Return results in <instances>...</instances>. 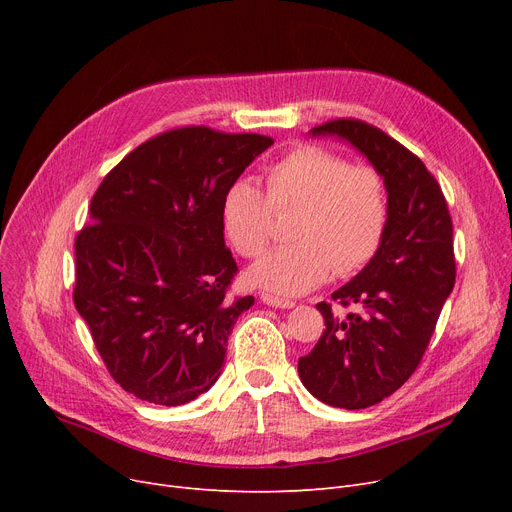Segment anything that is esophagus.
<instances>
[{
    "instance_id": "esophagus-1",
    "label": "esophagus",
    "mask_w": 512,
    "mask_h": 512,
    "mask_svg": "<svg viewBox=\"0 0 512 512\" xmlns=\"http://www.w3.org/2000/svg\"><path fill=\"white\" fill-rule=\"evenodd\" d=\"M261 301H263L265 305L276 307V309H292V307H294V301L280 299V297H274V294H267V292L261 294Z\"/></svg>"
}]
</instances>
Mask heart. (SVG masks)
Masks as SVG:
<instances>
[{
  "instance_id": "b5f03b06",
  "label": "heart",
  "mask_w": 512,
  "mask_h": 512,
  "mask_svg": "<svg viewBox=\"0 0 512 512\" xmlns=\"http://www.w3.org/2000/svg\"><path fill=\"white\" fill-rule=\"evenodd\" d=\"M267 193L253 178L234 180L222 197V226L242 257H259L274 234L276 207L299 205L297 240L265 255L249 270L253 286L303 294L336 270L355 274L378 253L390 218L388 184L380 170L351 166L346 157L299 145L265 172Z\"/></svg>"
}]
</instances>
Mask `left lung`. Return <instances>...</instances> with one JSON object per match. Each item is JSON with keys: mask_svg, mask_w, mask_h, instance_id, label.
<instances>
[{"mask_svg": "<svg viewBox=\"0 0 512 512\" xmlns=\"http://www.w3.org/2000/svg\"><path fill=\"white\" fill-rule=\"evenodd\" d=\"M361 151L388 184L390 218L382 245L332 299L357 313L338 317L317 303L326 330L299 359L305 388L338 409L378 405L405 384L432 338L454 288L452 218L442 188L423 161L380 128L342 118L311 130Z\"/></svg>", "mask_w": 512, "mask_h": 512, "instance_id": "obj_1", "label": "left lung"}]
</instances>
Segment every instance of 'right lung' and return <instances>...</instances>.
<instances>
[{
  "label": "right lung",
  "instance_id": "add662e5",
  "mask_svg": "<svg viewBox=\"0 0 512 512\" xmlns=\"http://www.w3.org/2000/svg\"><path fill=\"white\" fill-rule=\"evenodd\" d=\"M274 139L184 126L145 141L103 178L74 242V307L112 378L178 407L220 378L228 336L255 299L238 272L222 197Z\"/></svg>",
  "mask_w": 512,
  "mask_h": 512
}]
</instances>
